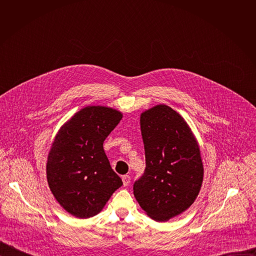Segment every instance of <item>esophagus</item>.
Listing matches in <instances>:
<instances>
[{"label": "esophagus", "instance_id": "esophagus-1", "mask_svg": "<svg viewBox=\"0 0 256 256\" xmlns=\"http://www.w3.org/2000/svg\"><path fill=\"white\" fill-rule=\"evenodd\" d=\"M122 182H124V186H128L130 182V175H124L122 176Z\"/></svg>", "mask_w": 256, "mask_h": 256}]
</instances>
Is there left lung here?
Returning a JSON list of instances; mask_svg holds the SVG:
<instances>
[{
	"mask_svg": "<svg viewBox=\"0 0 256 256\" xmlns=\"http://www.w3.org/2000/svg\"><path fill=\"white\" fill-rule=\"evenodd\" d=\"M146 169L134 184L140 208L157 222L188 210L202 188L204 167L198 140L186 122L167 105L140 114Z\"/></svg>",
	"mask_w": 256,
	"mask_h": 256,
	"instance_id": "8db88e82",
	"label": "left lung"
}]
</instances>
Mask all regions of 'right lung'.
Returning a JSON list of instances; mask_svg holds the SVG:
<instances>
[{"mask_svg":"<svg viewBox=\"0 0 256 256\" xmlns=\"http://www.w3.org/2000/svg\"><path fill=\"white\" fill-rule=\"evenodd\" d=\"M122 118L114 108L87 106L54 138L46 164L48 182L58 204L76 218L100 212L122 186L103 149L105 138Z\"/></svg>","mask_w":256,"mask_h":256,"instance_id":"add662e5","label":"right lung"}]
</instances>
